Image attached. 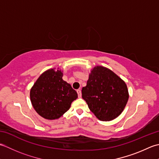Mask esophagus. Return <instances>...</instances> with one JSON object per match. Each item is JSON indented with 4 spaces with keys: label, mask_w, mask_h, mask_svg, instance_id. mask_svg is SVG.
<instances>
[{
    "label": "esophagus",
    "mask_w": 159,
    "mask_h": 159,
    "mask_svg": "<svg viewBox=\"0 0 159 159\" xmlns=\"http://www.w3.org/2000/svg\"><path fill=\"white\" fill-rule=\"evenodd\" d=\"M76 92H77L78 96H79V98H80V97H81V95H82V94H81V91H80V89H78V90L76 91Z\"/></svg>",
    "instance_id": "1"
}]
</instances>
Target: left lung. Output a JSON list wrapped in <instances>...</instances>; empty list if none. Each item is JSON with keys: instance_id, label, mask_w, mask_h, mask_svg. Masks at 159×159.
Returning a JSON list of instances; mask_svg holds the SVG:
<instances>
[{"instance_id": "8db88e82", "label": "left lung", "mask_w": 159, "mask_h": 159, "mask_svg": "<svg viewBox=\"0 0 159 159\" xmlns=\"http://www.w3.org/2000/svg\"><path fill=\"white\" fill-rule=\"evenodd\" d=\"M82 98L101 121L116 119L126 107L129 94L126 83L113 71L96 66L91 71Z\"/></svg>"}]
</instances>
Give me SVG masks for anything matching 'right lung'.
<instances>
[{
  "mask_svg": "<svg viewBox=\"0 0 159 159\" xmlns=\"http://www.w3.org/2000/svg\"><path fill=\"white\" fill-rule=\"evenodd\" d=\"M62 77L60 70L49 69L40 75L31 89L32 105L45 119L55 120L61 117L78 98L76 91Z\"/></svg>",
  "mask_w": 159,
  "mask_h": 159,
  "instance_id": "1",
  "label": "right lung"
}]
</instances>
